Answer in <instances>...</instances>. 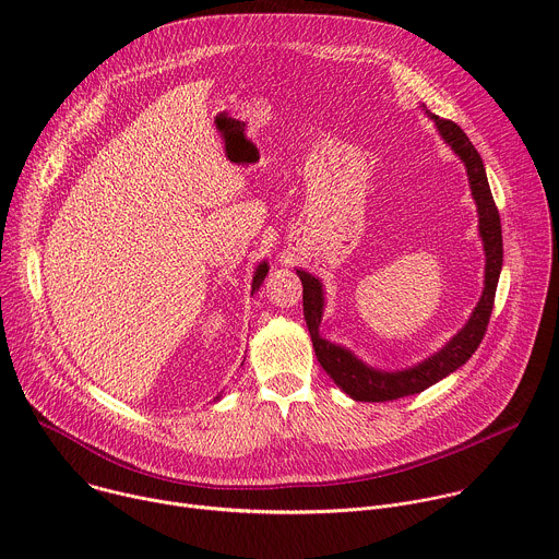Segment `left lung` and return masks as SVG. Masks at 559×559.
Segmentation results:
<instances>
[{
    "label": "left lung",
    "mask_w": 559,
    "mask_h": 559,
    "mask_svg": "<svg viewBox=\"0 0 559 559\" xmlns=\"http://www.w3.org/2000/svg\"><path fill=\"white\" fill-rule=\"evenodd\" d=\"M429 119L436 123L440 136L444 143L460 156V162L466 168L468 188L477 207V229H480L483 248H485V289L480 300L473 307L468 321L464 328L449 338L433 356L405 367V369H376L360 360L354 352H349L343 345L330 343L321 336L318 328L323 321V309H325V292L321 278L311 276L305 270H296L300 283H302V313L307 321V330L313 343V352L318 362L328 371V376L349 395L354 401L360 403H384V401H397V397L414 395L431 384L440 382L455 369H460L473 354L480 347L493 300L496 289L502 272V225L500 214L489 188L487 170L483 164V156L477 154L468 136L462 132V128L449 119H440L438 115H431L425 110Z\"/></svg>",
    "instance_id": "8db88e82"
}]
</instances>
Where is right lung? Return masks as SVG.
<instances>
[{
	"label": "right lung",
	"mask_w": 559,
	"mask_h": 559,
	"mask_svg": "<svg viewBox=\"0 0 559 559\" xmlns=\"http://www.w3.org/2000/svg\"><path fill=\"white\" fill-rule=\"evenodd\" d=\"M267 272H270L267 263H265V261H261V265L257 267L254 278H252V294H254V292H259V287L263 285V281H265V276H267ZM218 397H221V395H216V401H218Z\"/></svg>",
	"instance_id": "1"
}]
</instances>
